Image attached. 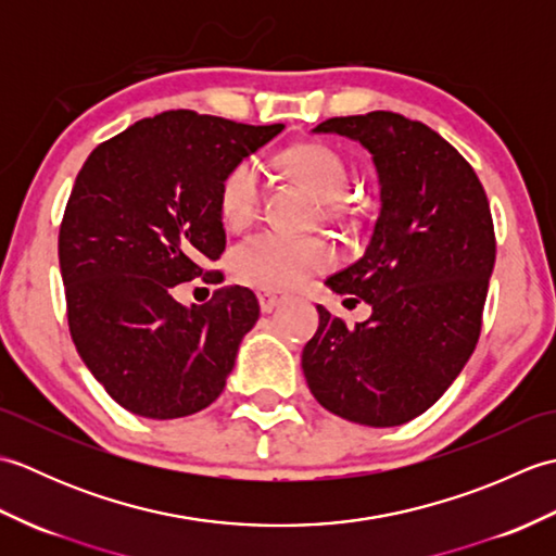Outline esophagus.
Segmentation results:
<instances>
[{
  "mask_svg": "<svg viewBox=\"0 0 556 556\" xmlns=\"http://www.w3.org/2000/svg\"><path fill=\"white\" fill-rule=\"evenodd\" d=\"M257 301H260V308H263V313H269V311H275L277 305L287 301V293L263 289V291H257Z\"/></svg>",
  "mask_w": 556,
  "mask_h": 556,
  "instance_id": "obj_1",
  "label": "esophagus"
}]
</instances>
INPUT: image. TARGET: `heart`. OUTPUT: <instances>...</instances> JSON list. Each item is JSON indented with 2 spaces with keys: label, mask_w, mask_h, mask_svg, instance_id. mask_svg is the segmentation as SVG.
<instances>
[{
  "label": "heart",
  "mask_w": 556,
  "mask_h": 556,
  "mask_svg": "<svg viewBox=\"0 0 556 556\" xmlns=\"http://www.w3.org/2000/svg\"><path fill=\"white\" fill-rule=\"evenodd\" d=\"M281 164L291 179L308 188L317 203H323L329 219L351 215L344 195L351 174L346 162L332 148L320 143H303L289 148ZM265 193L263 164L253 157L236 162L219 188V210L224 222L233 229L248 227L260 212ZM334 253L323 239H291L275 231H257L233 245L229 267L233 277L257 289H291L317 271L332 267Z\"/></svg>",
  "instance_id": "b5f03b06"
}]
</instances>
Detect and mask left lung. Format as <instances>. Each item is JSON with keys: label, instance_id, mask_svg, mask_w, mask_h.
Masks as SVG:
<instances>
[{"label": "left lung", "instance_id": "1", "mask_svg": "<svg viewBox=\"0 0 556 556\" xmlns=\"http://www.w3.org/2000/svg\"><path fill=\"white\" fill-rule=\"evenodd\" d=\"M313 134L344 136L370 152L380 215L358 263L325 281L372 313L346 327L317 305L320 327L303 349V375L334 416L394 428L428 410L478 344L497 248L490 203L473 167L420 122L370 112L334 116Z\"/></svg>", "mask_w": 556, "mask_h": 556}]
</instances>
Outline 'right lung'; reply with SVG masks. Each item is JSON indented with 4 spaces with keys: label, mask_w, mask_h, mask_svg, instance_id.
<instances>
[{
    "label": "right lung",
    "mask_w": 556,
    "mask_h": 556,
    "mask_svg": "<svg viewBox=\"0 0 556 556\" xmlns=\"http://www.w3.org/2000/svg\"><path fill=\"white\" fill-rule=\"evenodd\" d=\"M285 124L248 126L188 110L136 122L98 146L76 176L59 229V267L78 356L136 416L184 418L207 408L260 317L245 287L184 305L176 285L227 245L219 188L236 162Z\"/></svg>",
    "instance_id": "right-lung-1"
}]
</instances>
